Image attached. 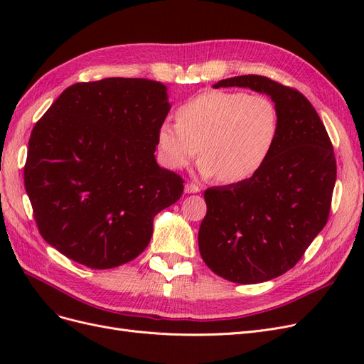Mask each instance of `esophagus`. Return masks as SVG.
I'll return each instance as SVG.
<instances>
[{
  "label": "esophagus",
  "mask_w": 364,
  "mask_h": 364,
  "mask_svg": "<svg viewBox=\"0 0 364 364\" xmlns=\"http://www.w3.org/2000/svg\"><path fill=\"white\" fill-rule=\"evenodd\" d=\"M199 191H200V188L196 183H186L185 185V193L186 194H194V193H199Z\"/></svg>",
  "instance_id": "esophagus-1"
}]
</instances>
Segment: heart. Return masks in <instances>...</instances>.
<instances>
[{
  "label": "heart",
  "mask_w": 364,
  "mask_h": 364,
  "mask_svg": "<svg viewBox=\"0 0 364 364\" xmlns=\"http://www.w3.org/2000/svg\"><path fill=\"white\" fill-rule=\"evenodd\" d=\"M174 123L158 129V153L168 168L188 167L200 150V173L228 183L250 179L267 162L279 135L272 98L243 91H208L182 103Z\"/></svg>",
  "instance_id": "heart-1"
}]
</instances>
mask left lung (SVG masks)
Instances as JSON below:
<instances>
[{
    "label": "left lung",
    "instance_id": "obj_1",
    "mask_svg": "<svg viewBox=\"0 0 364 364\" xmlns=\"http://www.w3.org/2000/svg\"><path fill=\"white\" fill-rule=\"evenodd\" d=\"M232 86L272 98L279 111V135L255 176L205 191L199 250L218 277L258 284L294 267L326 225L337 165L328 132L305 95L255 74L214 85Z\"/></svg>",
    "mask_w": 364,
    "mask_h": 364
}]
</instances>
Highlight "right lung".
Instances as JSON below:
<instances>
[{"label":"right lung","instance_id":"obj_1","mask_svg":"<svg viewBox=\"0 0 364 364\" xmlns=\"http://www.w3.org/2000/svg\"><path fill=\"white\" fill-rule=\"evenodd\" d=\"M165 85L111 77L67 87L33 127L24 185L39 234L65 257L112 269L149 246L183 179L155 159Z\"/></svg>","mask_w":364,"mask_h":364}]
</instances>
